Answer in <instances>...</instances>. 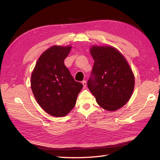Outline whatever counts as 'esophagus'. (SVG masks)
Here are the masks:
<instances>
[{"instance_id": "esophagus-1", "label": "esophagus", "mask_w": 160, "mask_h": 160, "mask_svg": "<svg viewBox=\"0 0 160 160\" xmlns=\"http://www.w3.org/2000/svg\"><path fill=\"white\" fill-rule=\"evenodd\" d=\"M82 84H83V87L85 88L87 87V82L86 80H83L82 81Z\"/></svg>"}]
</instances>
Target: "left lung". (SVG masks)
Here are the masks:
<instances>
[{
	"instance_id": "8db88e82",
	"label": "left lung",
	"mask_w": 160,
	"mask_h": 160,
	"mask_svg": "<svg viewBox=\"0 0 160 160\" xmlns=\"http://www.w3.org/2000/svg\"><path fill=\"white\" fill-rule=\"evenodd\" d=\"M93 67L87 81L97 103L107 111H115L130 99L135 78L124 57L111 47L94 46L91 49Z\"/></svg>"
}]
</instances>
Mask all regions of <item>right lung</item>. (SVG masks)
<instances>
[{
    "label": "right lung",
    "mask_w": 160,
    "mask_h": 160,
    "mask_svg": "<svg viewBox=\"0 0 160 160\" xmlns=\"http://www.w3.org/2000/svg\"><path fill=\"white\" fill-rule=\"evenodd\" d=\"M71 47L53 46L37 61L31 78V87L36 101L47 113L62 117L72 110L82 84L75 81L64 60Z\"/></svg>",
    "instance_id": "add662e5"
}]
</instances>
